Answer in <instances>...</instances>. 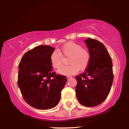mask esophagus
Returning a JSON list of instances; mask_svg holds the SVG:
<instances>
[{"label": "esophagus", "mask_w": 129, "mask_h": 129, "mask_svg": "<svg viewBox=\"0 0 129 129\" xmlns=\"http://www.w3.org/2000/svg\"><path fill=\"white\" fill-rule=\"evenodd\" d=\"M67 78H72V77H71V76H67Z\"/></svg>", "instance_id": "esophagus-1"}]
</instances>
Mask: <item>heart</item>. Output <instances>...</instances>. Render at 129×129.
Returning <instances> with one entry per match:
<instances>
[{
  "instance_id": "obj_1",
  "label": "heart",
  "mask_w": 129,
  "mask_h": 129,
  "mask_svg": "<svg viewBox=\"0 0 129 129\" xmlns=\"http://www.w3.org/2000/svg\"><path fill=\"white\" fill-rule=\"evenodd\" d=\"M69 57V66L61 68L63 65V57ZM90 59V54L88 49L83 48L77 43L68 42L60 49L54 50L51 54L50 61L52 67L58 70L59 74L72 75L78 71L79 69L84 70L88 67Z\"/></svg>"
}]
</instances>
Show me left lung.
<instances>
[{
	"label": "left lung",
	"mask_w": 129,
	"mask_h": 129,
	"mask_svg": "<svg viewBox=\"0 0 129 129\" xmlns=\"http://www.w3.org/2000/svg\"><path fill=\"white\" fill-rule=\"evenodd\" d=\"M90 54L89 63L82 74L76 76L75 91L79 102L93 107L107 98L113 81L112 61L102 43L88 38L85 41Z\"/></svg>",
	"instance_id": "obj_1"
}]
</instances>
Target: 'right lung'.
<instances>
[{"label":"right lung","instance_id":"1","mask_svg":"<svg viewBox=\"0 0 129 129\" xmlns=\"http://www.w3.org/2000/svg\"><path fill=\"white\" fill-rule=\"evenodd\" d=\"M53 47L42 45L26 52L19 65L17 84L24 101L38 109L57 106L67 82L65 75L52 71L50 61Z\"/></svg>","mask_w":129,"mask_h":129}]
</instances>
